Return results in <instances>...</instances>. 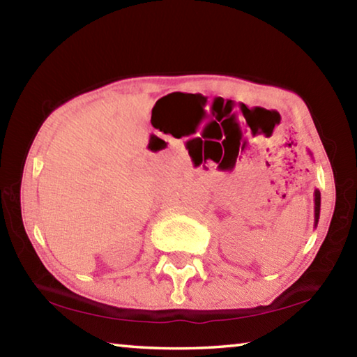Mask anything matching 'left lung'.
Masks as SVG:
<instances>
[{
	"label": "left lung",
	"mask_w": 357,
	"mask_h": 357,
	"mask_svg": "<svg viewBox=\"0 0 357 357\" xmlns=\"http://www.w3.org/2000/svg\"><path fill=\"white\" fill-rule=\"evenodd\" d=\"M319 208H321V193H319V190L317 189L315 190V228L319 220Z\"/></svg>",
	"instance_id": "1"
}]
</instances>
